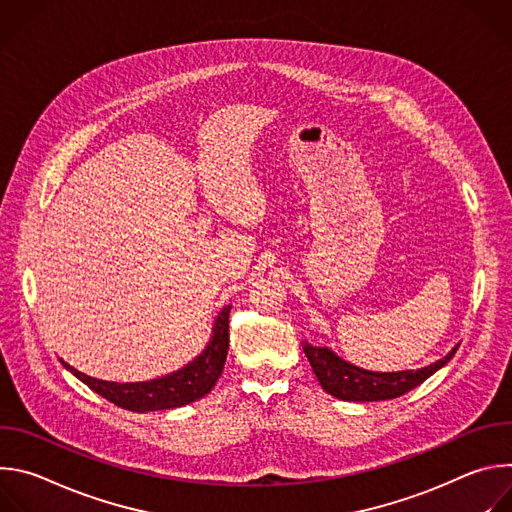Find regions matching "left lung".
<instances>
[{
  "label": "left lung",
  "instance_id": "8db88e82",
  "mask_svg": "<svg viewBox=\"0 0 512 512\" xmlns=\"http://www.w3.org/2000/svg\"><path fill=\"white\" fill-rule=\"evenodd\" d=\"M304 352L312 364L318 377V383L326 393L342 401H387L397 399L425 379H429L435 371H440L444 364L456 354L458 346L452 348L442 360H437L429 367L417 371H397V373H375L360 369L356 364L346 362L334 350L326 346H312L308 340L302 342Z\"/></svg>",
  "mask_w": 512,
  "mask_h": 512
}]
</instances>
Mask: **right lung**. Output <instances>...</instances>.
Segmentation results:
<instances>
[{"label": "right lung", "mask_w": 512, "mask_h": 512, "mask_svg": "<svg viewBox=\"0 0 512 512\" xmlns=\"http://www.w3.org/2000/svg\"><path fill=\"white\" fill-rule=\"evenodd\" d=\"M229 314L231 306L223 308V312L218 314L212 326L210 342L206 344L202 354H198L180 371L170 373L162 379L143 383H113L93 379L77 369H72L64 360L62 364L89 389L121 409L135 413L176 409L202 399L216 385L218 377H221L229 352Z\"/></svg>", "instance_id": "obj_1"}]
</instances>
